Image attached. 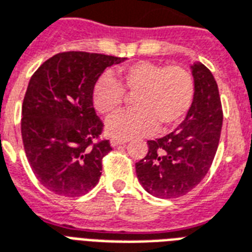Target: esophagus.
Wrapping results in <instances>:
<instances>
[{
    "label": "esophagus",
    "mask_w": 252,
    "mask_h": 252,
    "mask_svg": "<svg viewBox=\"0 0 252 252\" xmlns=\"http://www.w3.org/2000/svg\"><path fill=\"white\" fill-rule=\"evenodd\" d=\"M128 140H126V139H118V138H113V139L110 140V146H112V147H117V146H120V144H126Z\"/></svg>",
    "instance_id": "1"
}]
</instances>
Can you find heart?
I'll list each match as a JSON object with an SVG mask.
<instances>
[{
	"mask_svg": "<svg viewBox=\"0 0 252 252\" xmlns=\"http://www.w3.org/2000/svg\"><path fill=\"white\" fill-rule=\"evenodd\" d=\"M125 92L134 97V110L118 113L106 124V131L128 139L155 131H167L184 120L192 106L194 83L192 75L179 65L164 67L138 62L121 72L117 81L101 76L93 88V105L104 116L116 113L125 102Z\"/></svg>",
	"mask_w": 252,
	"mask_h": 252,
	"instance_id": "heart-1",
	"label": "heart"
}]
</instances>
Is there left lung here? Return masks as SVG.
Instances as JSON below:
<instances>
[{
  "label": "left lung",
  "mask_w": 252,
  "mask_h": 252,
  "mask_svg": "<svg viewBox=\"0 0 252 252\" xmlns=\"http://www.w3.org/2000/svg\"><path fill=\"white\" fill-rule=\"evenodd\" d=\"M194 97L185 120L175 131L148 140L147 155L135 163L146 192L175 198L190 192L205 177L217 153L222 128V105L212 72L201 63L190 65Z\"/></svg>",
  "instance_id": "obj_1"
}]
</instances>
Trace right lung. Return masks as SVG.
<instances>
[{
    "mask_svg": "<svg viewBox=\"0 0 252 252\" xmlns=\"http://www.w3.org/2000/svg\"><path fill=\"white\" fill-rule=\"evenodd\" d=\"M125 58L68 51L46 60L31 76L21 131L27 160L40 184L67 197L94 188L102 158L112 151L93 108V88L106 68Z\"/></svg>",
    "mask_w": 252,
    "mask_h": 252,
    "instance_id": "right-lung-1",
    "label": "right lung"
}]
</instances>
